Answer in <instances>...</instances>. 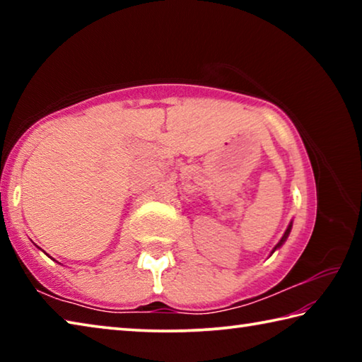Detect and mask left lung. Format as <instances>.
Segmentation results:
<instances>
[{
  "instance_id": "left-lung-1",
  "label": "left lung",
  "mask_w": 362,
  "mask_h": 362,
  "mask_svg": "<svg viewBox=\"0 0 362 362\" xmlns=\"http://www.w3.org/2000/svg\"><path fill=\"white\" fill-rule=\"evenodd\" d=\"M291 228H292V223H291L289 226H287V230H286V233H284V236H283V238H281V241H279V243L276 244V247H274V249H273V252H274V250H276V249H278L279 246H283V244H284V241L287 240V236H289V233H291ZM273 252H272V254H273Z\"/></svg>"
}]
</instances>
